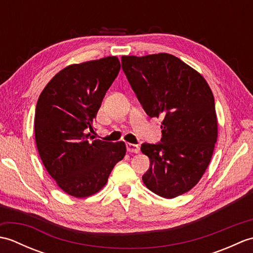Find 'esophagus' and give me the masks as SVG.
Wrapping results in <instances>:
<instances>
[{
	"label": "esophagus",
	"mask_w": 253,
	"mask_h": 253,
	"mask_svg": "<svg viewBox=\"0 0 253 253\" xmlns=\"http://www.w3.org/2000/svg\"><path fill=\"white\" fill-rule=\"evenodd\" d=\"M126 149L128 152L130 153H139L140 151V147L138 144H132V143H126Z\"/></svg>",
	"instance_id": "obj_1"
}]
</instances>
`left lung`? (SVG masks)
<instances>
[{
	"label": "left lung",
	"mask_w": 253,
	"mask_h": 253,
	"mask_svg": "<svg viewBox=\"0 0 253 253\" xmlns=\"http://www.w3.org/2000/svg\"><path fill=\"white\" fill-rule=\"evenodd\" d=\"M122 67L150 117H162L159 143H142L150 160L142 180L155 195L171 199L201 179L217 140L214 96L200 74L168 53L122 56Z\"/></svg>",
	"instance_id": "obj_1"
}]
</instances>
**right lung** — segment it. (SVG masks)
<instances>
[{
  "label": "right lung",
  "mask_w": 253,
  "mask_h": 253,
  "mask_svg": "<svg viewBox=\"0 0 253 253\" xmlns=\"http://www.w3.org/2000/svg\"><path fill=\"white\" fill-rule=\"evenodd\" d=\"M120 69L116 56L69 65L50 80L38 99V151L47 173L73 197H89L102 189L126 154L123 141H102L88 132H93V118Z\"/></svg>",
  "instance_id": "right-lung-1"
}]
</instances>
